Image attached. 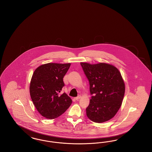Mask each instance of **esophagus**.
<instances>
[{
    "instance_id": "34e87169",
    "label": "esophagus",
    "mask_w": 152,
    "mask_h": 152,
    "mask_svg": "<svg viewBox=\"0 0 152 152\" xmlns=\"http://www.w3.org/2000/svg\"><path fill=\"white\" fill-rule=\"evenodd\" d=\"M80 97H81V96H78L77 97H75V99L76 100H79L80 99Z\"/></svg>"
}]
</instances>
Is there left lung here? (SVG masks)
<instances>
[{"mask_svg":"<svg viewBox=\"0 0 152 152\" xmlns=\"http://www.w3.org/2000/svg\"><path fill=\"white\" fill-rule=\"evenodd\" d=\"M89 83L92 95L87 116L95 123L107 121L120 108L125 94V84L118 69L106 63H80Z\"/></svg>","mask_w":152,"mask_h":152,"instance_id":"obj_1","label":"left lung"}]
</instances>
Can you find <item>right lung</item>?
<instances>
[{
  "label": "right lung",
  "instance_id": "right-lung-1",
  "mask_svg": "<svg viewBox=\"0 0 152 152\" xmlns=\"http://www.w3.org/2000/svg\"><path fill=\"white\" fill-rule=\"evenodd\" d=\"M71 64L47 63L37 68L32 76L29 92L39 113L48 119L63 114L72 104L71 99L64 93L63 77Z\"/></svg>",
  "mask_w": 152,
  "mask_h": 152
}]
</instances>
